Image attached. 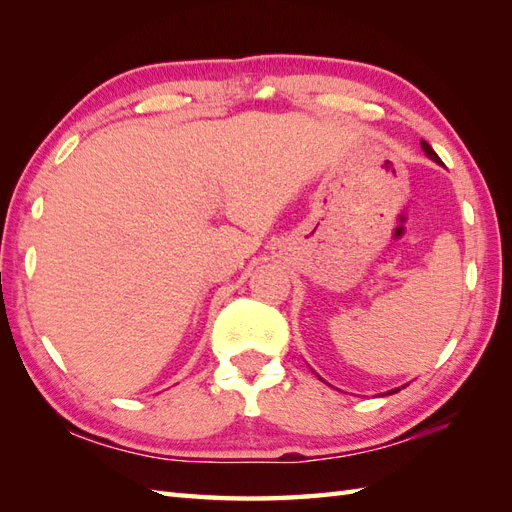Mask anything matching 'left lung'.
I'll list each match as a JSON object with an SVG mask.
<instances>
[{
  "instance_id": "1",
  "label": "left lung",
  "mask_w": 512,
  "mask_h": 512,
  "mask_svg": "<svg viewBox=\"0 0 512 512\" xmlns=\"http://www.w3.org/2000/svg\"><path fill=\"white\" fill-rule=\"evenodd\" d=\"M420 145H422V149H424V154H427V156H429V158H431L433 162H440L438 154H436V151H433V149H431V145L427 143V140H422V143H420ZM394 391H398V389H394ZM394 391H389V394H394Z\"/></svg>"
}]
</instances>
